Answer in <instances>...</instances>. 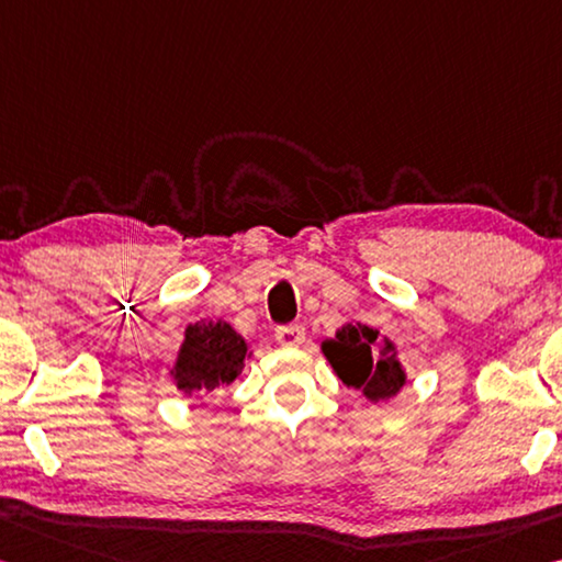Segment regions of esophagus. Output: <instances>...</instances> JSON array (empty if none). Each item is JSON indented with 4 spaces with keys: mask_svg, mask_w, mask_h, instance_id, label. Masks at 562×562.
<instances>
[{
    "mask_svg": "<svg viewBox=\"0 0 562 562\" xmlns=\"http://www.w3.org/2000/svg\"><path fill=\"white\" fill-rule=\"evenodd\" d=\"M274 337H278V342L282 347H300L305 342V327L302 325H284L274 329Z\"/></svg>",
    "mask_w": 562,
    "mask_h": 562,
    "instance_id": "34e87169",
    "label": "esophagus"
}]
</instances>
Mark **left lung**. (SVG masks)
Wrapping results in <instances>:
<instances>
[{
    "instance_id": "obj_1",
    "label": "left lung",
    "mask_w": 562,
    "mask_h": 562,
    "mask_svg": "<svg viewBox=\"0 0 562 562\" xmlns=\"http://www.w3.org/2000/svg\"><path fill=\"white\" fill-rule=\"evenodd\" d=\"M325 360L347 387L360 390L370 403H387L405 387L407 372L400 362L397 345L380 335L378 327L345 323L335 337L319 345Z\"/></svg>"
}]
</instances>
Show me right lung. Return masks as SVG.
<instances>
[{
	"mask_svg": "<svg viewBox=\"0 0 562 562\" xmlns=\"http://www.w3.org/2000/svg\"><path fill=\"white\" fill-rule=\"evenodd\" d=\"M249 358V342L227 319L204 317L184 327L169 378L182 395H194L204 405L202 395L233 385Z\"/></svg>",
	"mask_w": 562,
	"mask_h": 562,
	"instance_id": "obj_1",
	"label": "right lung"
}]
</instances>
